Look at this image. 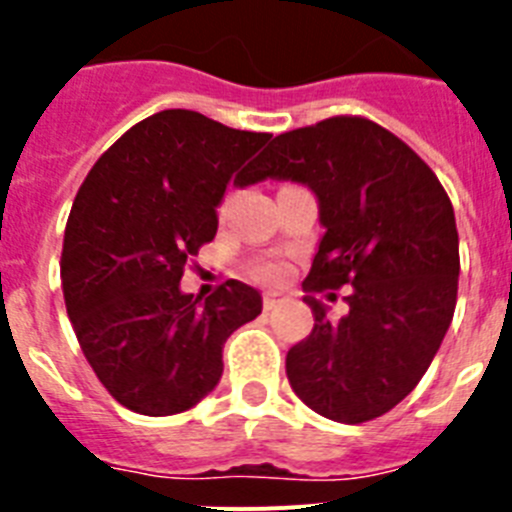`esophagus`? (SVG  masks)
I'll return each instance as SVG.
<instances>
[{
	"label": "esophagus",
	"mask_w": 512,
	"mask_h": 512,
	"mask_svg": "<svg viewBox=\"0 0 512 512\" xmlns=\"http://www.w3.org/2000/svg\"><path fill=\"white\" fill-rule=\"evenodd\" d=\"M284 302H287V295H284V292H266V295H264L266 310H274V307L284 305Z\"/></svg>",
	"instance_id": "esophagus-1"
}]
</instances>
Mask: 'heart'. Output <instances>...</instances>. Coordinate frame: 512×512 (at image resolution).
Segmentation results:
<instances>
[{
	"mask_svg": "<svg viewBox=\"0 0 512 512\" xmlns=\"http://www.w3.org/2000/svg\"><path fill=\"white\" fill-rule=\"evenodd\" d=\"M259 277L261 279H279V277H282V266H279V264L259 266Z\"/></svg>",
	"mask_w": 512,
	"mask_h": 512,
	"instance_id": "1",
	"label": "heart"
}]
</instances>
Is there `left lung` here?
Instances as JSON below:
<instances>
[{
  "label": "left lung",
  "instance_id": "left-lung-1",
  "mask_svg": "<svg viewBox=\"0 0 512 512\" xmlns=\"http://www.w3.org/2000/svg\"><path fill=\"white\" fill-rule=\"evenodd\" d=\"M251 179L305 184L325 228L302 282L315 325L287 354L292 390L338 423L379 418L415 390L454 318L449 194L413 148L364 117L277 135ZM343 283L352 284L349 312L330 321L311 295Z\"/></svg>",
  "mask_w": 512,
  "mask_h": 512
}]
</instances>
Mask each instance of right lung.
<instances>
[{"label": "right lung", "instance_id": "1", "mask_svg": "<svg viewBox=\"0 0 512 512\" xmlns=\"http://www.w3.org/2000/svg\"><path fill=\"white\" fill-rule=\"evenodd\" d=\"M269 138L192 110L156 112L102 153L76 194L63 300L89 366L133 413L161 418L205 400L230 333L261 312L259 292L238 279L207 300L179 282L215 238L230 179L248 187L243 164Z\"/></svg>", "mask_w": 512, "mask_h": 512}]
</instances>
